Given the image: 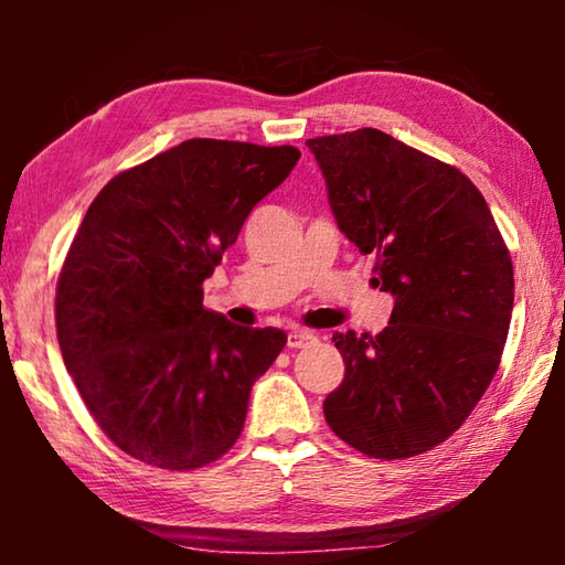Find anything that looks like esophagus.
<instances>
[{
	"label": "esophagus",
	"mask_w": 565,
	"mask_h": 565,
	"mask_svg": "<svg viewBox=\"0 0 565 565\" xmlns=\"http://www.w3.org/2000/svg\"><path fill=\"white\" fill-rule=\"evenodd\" d=\"M311 341H317V337H313L311 331L291 329L289 337H286V347H289V349H301V347H309Z\"/></svg>",
	"instance_id": "34e87169"
}]
</instances>
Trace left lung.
Segmentation results:
<instances>
[{
    "label": "left lung",
    "mask_w": 565,
    "mask_h": 565,
    "mask_svg": "<svg viewBox=\"0 0 565 565\" xmlns=\"http://www.w3.org/2000/svg\"><path fill=\"white\" fill-rule=\"evenodd\" d=\"M341 234L374 254L388 327L333 333L347 374L323 401L331 431L374 458L444 444L499 371L513 264L491 209L456 167L379 129L306 141Z\"/></svg>",
    "instance_id": "left-lung-1"
}]
</instances>
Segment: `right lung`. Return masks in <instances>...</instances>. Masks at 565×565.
Here are the masks:
<instances>
[{"label":"right lung","instance_id":"obj_1","mask_svg":"<svg viewBox=\"0 0 565 565\" xmlns=\"http://www.w3.org/2000/svg\"><path fill=\"white\" fill-rule=\"evenodd\" d=\"M301 151L189 139L104 186L56 281V337L76 388L124 454L169 471L222 458L281 329L204 309V279Z\"/></svg>","mask_w":565,"mask_h":565}]
</instances>
